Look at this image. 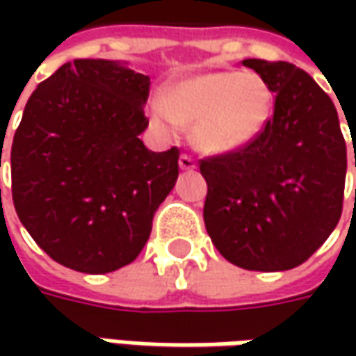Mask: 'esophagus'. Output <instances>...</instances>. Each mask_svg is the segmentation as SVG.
<instances>
[{
  "mask_svg": "<svg viewBox=\"0 0 356 356\" xmlns=\"http://www.w3.org/2000/svg\"><path fill=\"white\" fill-rule=\"evenodd\" d=\"M178 164H180V168L186 172H192L194 168H196V162H194V158L188 156V154H182V156H180V160H178Z\"/></svg>",
  "mask_w": 356,
  "mask_h": 356,
  "instance_id": "obj_1",
  "label": "esophagus"
}]
</instances>
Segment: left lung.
Returning <instances> with one entry per match:
<instances>
[{"label":"left lung","instance_id":"1","mask_svg":"<svg viewBox=\"0 0 356 356\" xmlns=\"http://www.w3.org/2000/svg\"><path fill=\"white\" fill-rule=\"evenodd\" d=\"M150 79L118 61L75 59L37 85L11 144V196L51 259L111 273L143 252L178 178V148L152 152ZM1 194V190H0Z\"/></svg>","mask_w":356,"mask_h":356}]
</instances>
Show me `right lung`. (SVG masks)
Returning <instances> with one entry per match:
<instances>
[{
  "label": "right lung",
  "instance_id": "right-lung-1",
  "mask_svg": "<svg viewBox=\"0 0 356 356\" xmlns=\"http://www.w3.org/2000/svg\"><path fill=\"white\" fill-rule=\"evenodd\" d=\"M275 95L273 117L248 146L206 158L204 222L218 252L252 271L301 266L343 212L347 148L331 99L309 75L280 81L275 65L248 59Z\"/></svg>",
  "mask_w": 356,
  "mask_h": 356
}]
</instances>
